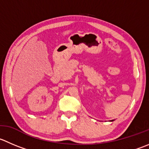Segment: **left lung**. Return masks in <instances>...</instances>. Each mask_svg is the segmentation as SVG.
Masks as SVG:
<instances>
[{"label": "left lung", "mask_w": 149, "mask_h": 149, "mask_svg": "<svg viewBox=\"0 0 149 149\" xmlns=\"http://www.w3.org/2000/svg\"><path fill=\"white\" fill-rule=\"evenodd\" d=\"M113 120H111V122H113Z\"/></svg>", "instance_id": "8db88e82"}]
</instances>
